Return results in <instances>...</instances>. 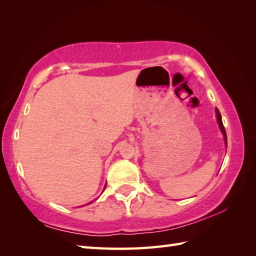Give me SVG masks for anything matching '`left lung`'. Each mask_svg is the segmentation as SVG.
<instances>
[{"label":"left lung","mask_w":256,"mask_h":256,"mask_svg":"<svg viewBox=\"0 0 256 256\" xmlns=\"http://www.w3.org/2000/svg\"><path fill=\"white\" fill-rule=\"evenodd\" d=\"M216 120H218V122H219V126H220L221 132L224 133V140H226V128H224V123H222L221 114H220V111L218 110V108H216Z\"/></svg>","instance_id":"8db88e82"}]
</instances>
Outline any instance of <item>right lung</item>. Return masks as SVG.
Instances as JSON below:
<instances>
[{"label":"right lung","instance_id":"right-lung-1","mask_svg":"<svg viewBox=\"0 0 256 256\" xmlns=\"http://www.w3.org/2000/svg\"><path fill=\"white\" fill-rule=\"evenodd\" d=\"M104 188H106V187H104Z\"/></svg>","mask_w":256,"mask_h":256}]
</instances>
